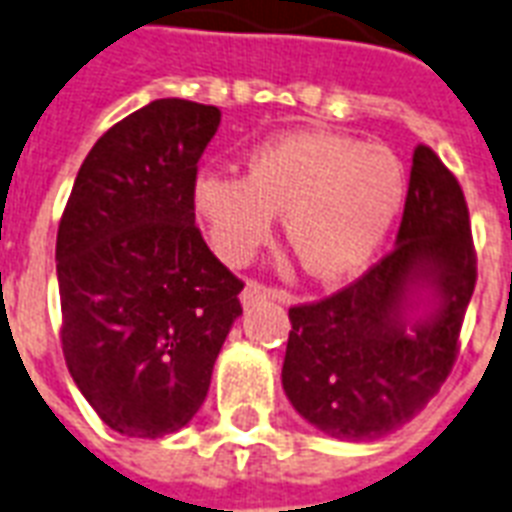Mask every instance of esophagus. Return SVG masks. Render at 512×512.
I'll return each mask as SVG.
<instances>
[{"label":"esophagus","mask_w":512,"mask_h":512,"mask_svg":"<svg viewBox=\"0 0 512 512\" xmlns=\"http://www.w3.org/2000/svg\"><path fill=\"white\" fill-rule=\"evenodd\" d=\"M267 299H275V301H285V293L277 291V288H264L259 283H248L240 293V301H243V307H253V304H259V301H267Z\"/></svg>","instance_id":"esophagus-1"}]
</instances>
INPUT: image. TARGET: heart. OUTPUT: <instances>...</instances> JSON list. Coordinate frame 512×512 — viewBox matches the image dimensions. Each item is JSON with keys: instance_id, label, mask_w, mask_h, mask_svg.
I'll return each instance as SVG.
<instances>
[{"instance_id": "obj_1", "label": "heart", "mask_w": 512, "mask_h": 512, "mask_svg": "<svg viewBox=\"0 0 512 512\" xmlns=\"http://www.w3.org/2000/svg\"><path fill=\"white\" fill-rule=\"evenodd\" d=\"M406 197L403 162L379 144L326 130H299L248 154V173L202 170L194 211L213 251L240 267L267 243L277 213L301 267L342 280L366 267Z\"/></svg>"}]
</instances>
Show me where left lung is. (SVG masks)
Instances as JSON below:
<instances>
[{"instance_id":"8db88e82","label":"left lung","mask_w":512,"mask_h":512,"mask_svg":"<svg viewBox=\"0 0 512 512\" xmlns=\"http://www.w3.org/2000/svg\"><path fill=\"white\" fill-rule=\"evenodd\" d=\"M473 288L465 194L417 146L395 251L331 299L288 310L291 406L339 441H376L411 422L454 366Z\"/></svg>"}]
</instances>
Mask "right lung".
Listing matches in <instances>:
<instances>
[{"mask_svg": "<svg viewBox=\"0 0 512 512\" xmlns=\"http://www.w3.org/2000/svg\"><path fill=\"white\" fill-rule=\"evenodd\" d=\"M216 106L160 98L95 141L55 240L66 366L114 433L189 425L240 315L243 283L194 227Z\"/></svg>", "mask_w": 512, "mask_h": 512, "instance_id": "obj_1", "label": "right lung"}]
</instances>
